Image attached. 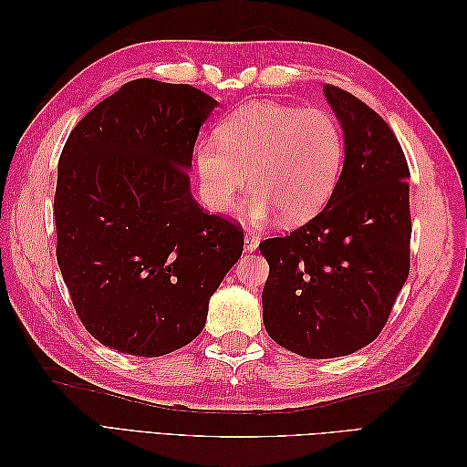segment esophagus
<instances>
[{"label": "esophagus", "instance_id": "obj_1", "mask_svg": "<svg viewBox=\"0 0 467 467\" xmlns=\"http://www.w3.org/2000/svg\"><path fill=\"white\" fill-rule=\"evenodd\" d=\"M244 247H245L247 253L257 251V247H259V237H257L255 234L249 232V234L245 235V239H244Z\"/></svg>", "mask_w": 467, "mask_h": 467}]
</instances>
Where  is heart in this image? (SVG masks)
I'll return each mask as SVG.
<instances>
[{
  "mask_svg": "<svg viewBox=\"0 0 467 467\" xmlns=\"http://www.w3.org/2000/svg\"><path fill=\"white\" fill-rule=\"evenodd\" d=\"M216 136L218 142L196 148V169L206 204L220 214H228L249 182L253 222L273 210L288 223L306 222L335 191L345 140L329 110L251 103L225 117Z\"/></svg>",
  "mask_w": 467,
  "mask_h": 467,
  "instance_id": "b5f03b06",
  "label": "heart"
}]
</instances>
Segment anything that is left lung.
I'll use <instances>...</instances> for the list:
<instances>
[{"label":"left lung","mask_w":467,"mask_h":467,"mask_svg":"<svg viewBox=\"0 0 467 467\" xmlns=\"http://www.w3.org/2000/svg\"><path fill=\"white\" fill-rule=\"evenodd\" d=\"M345 132V165L316 218L259 249L268 263L263 321L306 358L350 355L384 329L411 265L409 165L389 124L325 86Z\"/></svg>","instance_id":"8db88e82"}]
</instances>
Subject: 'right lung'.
Returning a JSON list of instances; mask_svg holds the SVG:
<instances>
[{"instance_id": "obj_1", "label": "right lung", "mask_w": 467, "mask_h": 467, "mask_svg": "<svg viewBox=\"0 0 467 467\" xmlns=\"http://www.w3.org/2000/svg\"><path fill=\"white\" fill-rule=\"evenodd\" d=\"M218 103L187 83L134 79L67 136L54 194L56 259L86 329L163 357L199 337L244 230L191 194L201 126Z\"/></svg>"}]
</instances>
